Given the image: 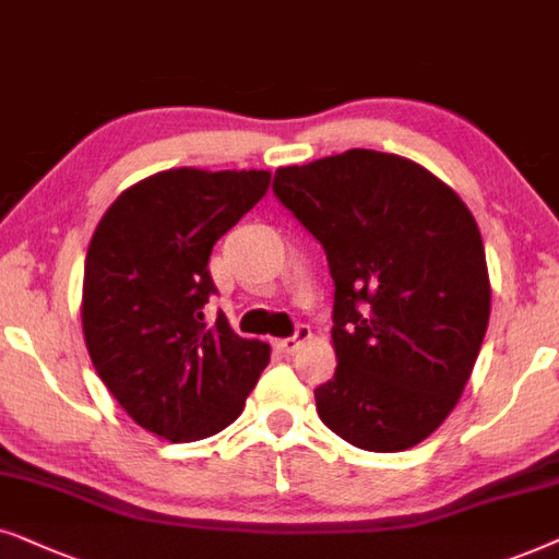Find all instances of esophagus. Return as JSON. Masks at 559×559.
<instances>
[{
    "mask_svg": "<svg viewBox=\"0 0 559 559\" xmlns=\"http://www.w3.org/2000/svg\"><path fill=\"white\" fill-rule=\"evenodd\" d=\"M309 337H311L309 326H307V324H299V326H296V332L292 334V337L278 340V349H281V353L292 355V353H296V349H299Z\"/></svg>",
    "mask_w": 559,
    "mask_h": 559,
    "instance_id": "esophagus-1",
    "label": "esophagus"
}]
</instances>
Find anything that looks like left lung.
I'll return each mask as SVG.
<instances>
[{
  "mask_svg": "<svg viewBox=\"0 0 559 559\" xmlns=\"http://www.w3.org/2000/svg\"><path fill=\"white\" fill-rule=\"evenodd\" d=\"M273 193L334 281L337 370L314 391L319 419L370 452L427 440L463 396L490 317L471 210L419 163L362 147L278 168Z\"/></svg>",
  "mask_w": 559,
  "mask_h": 559,
  "instance_id": "left-lung-1",
  "label": "left lung"
}]
</instances>
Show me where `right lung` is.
Returning <instances> with one entry per match:
<instances>
[{
    "mask_svg": "<svg viewBox=\"0 0 559 559\" xmlns=\"http://www.w3.org/2000/svg\"><path fill=\"white\" fill-rule=\"evenodd\" d=\"M271 170L170 168L130 186L88 242L81 322L96 373L140 427L197 442L242 414L271 345L214 324V242L265 197Z\"/></svg>",
    "mask_w": 559,
    "mask_h": 559,
    "instance_id": "add662e5",
    "label": "right lung"
}]
</instances>
